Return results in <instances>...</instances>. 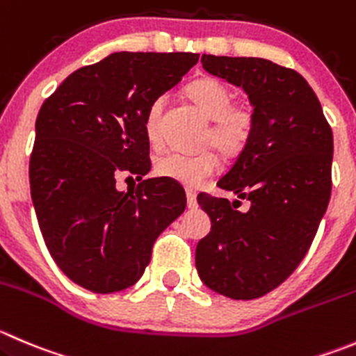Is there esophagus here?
<instances>
[{
  "label": "esophagus",
  "mask_w": 356,
  "mask_h": 356,
  "mask_svg": "<svg viewBox=\"0 0 356 356\" xmlns=\"http://www.w3.org/2000/svg\"><path fill=\"white\" fill-rule=\"evenodd\" d=\"M186 200H188L189 209H196L198 207V203H196V191H193V189H186Z\"/></svg>",
  "instance_id": "obj_1"
}]
</instances>
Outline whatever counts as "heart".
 Masks as SVG:
<instances>
[{
	"label": "heart",
	"mask_w": 356,
	"mask_h": 356,
	"mask_svg": "<svg viewBox=\"0 0 356 356\" xmlns=\"http://www.w3.org/2000/svg\"><path fill=\"white\" fill-rule=\"evenodd\" d=\"M184 94L210 122L205 136V146H216L227 160L240 156L254 134V109L245 102L233 101V90L213 76H200L184 86ZM165 99L158 97L149 104L144 118V132L153 146L161 143V115ZM156 174L179 182L186 188H198L205 179L219 168V154L213 149L196 154L172 151L156 160Z\"/></svg>",
	"instance_id": "obj_1"
}]
</instances>
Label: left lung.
<instances>
[{
  "label": "left lung",
  "instance_id": "left-lung-1",
  "mask_svg": "<svg viewBox=\"0 0 356 356\" xmlns=\"http://www.w3.org/2000/svg\"><path fill=\"white\" fill-rule=\"evenodd\" d=\"M212 74L254 104L252 139L217 186L250 202L202 193L212 220L196 245L203 284L231 299H257L284 284L312 247L332 189V129L298 71L257 57L202 55Z\"/></svg>",
  "mask_w": 356,
  "mask_h": 356
}]
</instances>
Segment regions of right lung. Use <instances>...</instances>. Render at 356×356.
<instances>
[{
	"mask_svg": "<svg viewBox=\"0 0 356 356\" xmlns=\"http://www.w3.org/2000/svg\"><path fill=\"white\" fill-rule=\"evenodd\" d=\"M198 58L116 51L69 74L41 106L31 196L48 252L83 289L109 294L136 284L154 240L184 212L174 182L146 179L123 193L116 177L149 172L147 108Z\"/></svg>",
	"mask_w": 356,
	"mask_h": 356,
	"instance_id": "1",
	"label": "right lung"
}]
</instances>
